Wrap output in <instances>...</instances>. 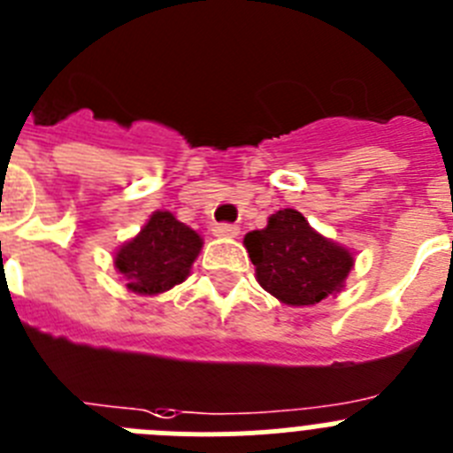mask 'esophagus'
Instances as JSON below:
<instances>
[{
	"label": "esophagus",
	"mask_w": 453,
	"mask_h": 453,
	"mask_svg": "<svg viewBox=\"0 0 453 453\" xmlns=\"http://www.w3.org/2000/svg\"><path fill=\"white\" fill-rule=\"evenodd\" d=\"M213 234L218 235V238H238L240 229L235 224H215Z\"/></svg>",
	"instance_id": "1"
}]
</instances>
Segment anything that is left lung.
I'll return each mask as SVG.
<instances>
[{"mask_svg": "<svg viewBox=\"0 0 453 453\" xmlns=\"http://www.w3.org/2000/svg\"><path fill=\"white\" fill-rule=\"evenodd\" d=\"M244 249L265 292L292 308L317 305L343 289L355 254L326 238L294 209L269 215L267 226L249 231Z\"/></svg>", "mask_w": 453, "mask_h": 453, "instance_id": "8db88e82", "label": "left lung"}]
</instances>
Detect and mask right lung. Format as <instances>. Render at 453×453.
I'll list each match as a JSON object with an SVG mask.
<instances>
[{
    "label": "right lung",
    "instance_id": "add662e5",
    "mask_svg": "<svg viewBox=\"0 0 453 453\" xmlns=\"http://www.w3.org/2000/svg\"><path fill=\"white\" fill-rule=\"evenodd\" d=\"M202 235L170 211H155L143 229L116 249L114 267L130 292L157 296L184 283L202 251Z\"/></svg>",
    "mask_w": 453,
    "mask_h": 453
}]
</instances>
